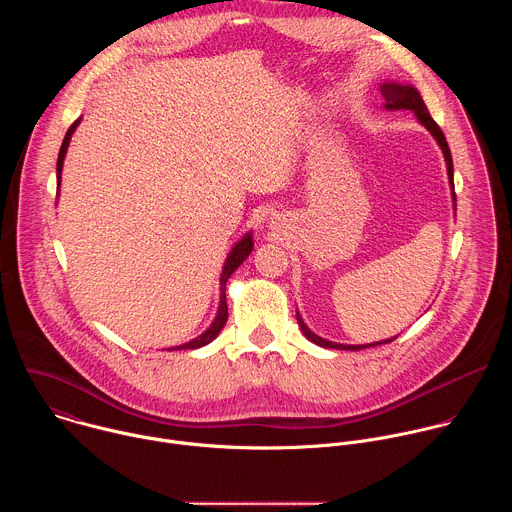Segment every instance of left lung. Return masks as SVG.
Here are the masks:
<instances>
[{
    "instance_id": "1",
    "label": "left lung",
    "mask_w": 512,
    "mask_h": 512,
    "mask_svg": "<svg viewBox=\"0 0 512 512\" xmlns=\"http://www.w3.org/2000/svg\"><path fill=\"white\" fill-rule=\"evenodd\" d=\"M381 95L385 97V107L387 109H411L415 115H417V119L431 131V135L437 139V143H440V148H442V152H444V158H446V164H448V176H450V184H452V188H454V164H452V154H450V148H448V141H446V135H444V131L440 129V125H437L433 119H431V115H429V111H427V107H425V103H423V99H421V95L417 93V89H413L411 85H397V83H383L381 85ZM454 196H456V192H454ZM456 200V198H454ZM298 324H300V328H302V332L306 334V338L308 340H312L314 344H318V346H324V348H342V350H360V348H369V346H375V344H364V346H346V344H336V342H328V340H324V338H320V336H316L306 324H304V320L298 316ZM395 338H389V340H383V342H377V344H389V342H393Z\"/></svg>"
}]
</instances>
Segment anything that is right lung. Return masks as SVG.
<instances>
[{
  "label": "right lung",
  "mask_w": 512,
  "mask_h": 512,
  "mask_svg": "<svg viewBox=\"0 0 512 512\" xmlns=\"http://www.w3.org/2000/svg\"><path fill=\"white\" fill-rule=\"evenodd\" d=\"M81 123V119H77L75 123H72L70 127H68V131H66V135H64V139H62V145H60V152H58V162H56V182H58V186H60V172H62V162H64V156H66V148H68V143H70V135L75 133V129H77V125ZM253 251V241H251V235H247V237H243L235 247H233V251L229 253V257H227V263H225V269H223V275H221V306H218V314H216V318H214V322L210 324V328L204 332V334H200L198 338H194L192 342H186V344H180V346H176V348H170V350H182V348H200V346H204V344H208L210 340H214L216 336H218V332L223 330V326L227 324V318H229V308H227V294H225V287H227V279L233 275V271L249 257V253Z\"/></svg>",
  "instance_id": "right-lung-1"
}]
</instances>
